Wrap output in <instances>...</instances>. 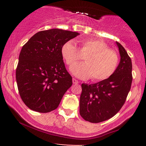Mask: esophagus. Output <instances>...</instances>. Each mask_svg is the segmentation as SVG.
I'll list each match as a JSON object with an SVG mask.
<instances>
[{
  "mask_svg": "<svg viewBox=\"0 0 146 146\" xmlns=\"http://www.w3.org/2000/svg\"><path fill=\"white\" fill-rule=\"evenodd\" d=\"M72 82H73V84H78V81L77 80H76L75 78H73Z\"/></svg>",
  "mask_w": 146,
  "mask_h": 146,
  "instance_id": "obj_1",
  "label": "esophagus"
}]
</instances>
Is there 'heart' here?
<instances>
[{"label": "heart", "instance_id": "obj_1", "mask_svg": "<svg viewBox=\"0 0 146 146\" xmlns=\"http://www.w3.org/2000/svg\"><path fill=\"white\" fill-rule=\"evenodd\" d=\"M61 53L69 66L86 56L85 63L75 64L71 72L80 78L91 77L94 82L105 80L116 70L119 64V56L116 52L109 48L104 42L97 39H86L80 41L79 50L72 41H68L62 46Z\"/></svg>", "mask_w": 146, "mask_h": 146}]
</instances>
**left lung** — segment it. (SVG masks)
<instances>
[{
	"mask_svg": "<svg viewBox=\"0 0 146 146\" xmlns=\"http://www.w3.org/2000/svg\"><path fill=\"white\" fill-rule=\"evenodd\" d=\"M120 62L110 77L92 84H82L80 114L86 121L99 123L120 110L126 100L132 82V64L124 48L116 42Z\"/></svg>",
	"mask_w": 146,
	"mask_h": 146,
	"instance_id": "left-lung-1",
	"label": "left lung"
}]
</instances>
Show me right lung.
I'll list each match as a JSON object with an SVG mask.
<instances>
[{"label": "right lung", "instance_id": "right-lung-1", "mask_svg": "<svg viewBox=\"0 0 146 146\" xmlns=\"http://www.w3.org/2000/svg\"><path fill=\"white\" fill-rule=\"evenodd\" d=\"M78 35L58 29L40 31L22 48L16 79L22 100L32 110L40 113L54 110L72 85L61 49Z\"/></svg>", "mask_w": 146, "mask_h": 146}]
</instances>
